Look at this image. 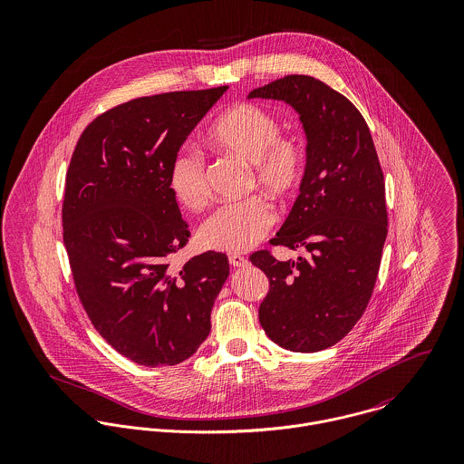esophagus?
I'll return each instance as SVG.
<instances>
[{
  "mask_svg": "<svg viewBox=\"0 0 464 464\" xmlns=\"http://www.w3.org/2000/svg\"><path fill=\"white\" fill-rule=\"evenodd\" d=\"M228 263L234 267H241V266L248 265V259L239 254H232V256H228Z\"/></svg>",
  "mask_w": 464,
  "mask_h": 464,
  "instance_id": "obj_1",
  "label": "esophagus"
}]
</instances>
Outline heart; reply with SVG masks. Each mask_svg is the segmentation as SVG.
<instances>
[{
    "mask_svg": "<svg viewBox=\"0 0 464 464\" xmlns=\"http://www.w3.org/2000/svg\"><path fill=\"white\" fill-rule=\"evenodd\" d=\"M208 142L252 169L250 188H261L275 199L291 198L304 182L305 150L296 137L282 135L280 123L257 103L227 109L210 127ZM168 188L184 208L198 212L208 201L205 159L195 148H182L169 164ZM275 221V210L263 197L216 208L199 227L203 246L219 252H245L259 243Z\"/></svg>",
    "mask_w": 464,
    "mask_h": 464,
    "instance_id": "1",
    "label": "heart"
}]
</instances>
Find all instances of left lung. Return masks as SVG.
Masks as SVG:
<instances>
[{"label": "left lung", "mask_w": 464, "mask_h": 464, "mask_svg": "<svg viewBox=\"0 0 464 464\" xmlns=\"http://www.w3.org/2000/svg\"><path fill=\"white\" fill-rule=\"evenodd\" d=\"M248 98L289 103L307 135L300 195L269 243L309 256H250L269 280L259 322L282 348L320 352L353 329L372 298L388 236L382 168L361 112L322 80L287 74Z\"/></svg>", "instance_id": "left-lung-1"}]
</instances>
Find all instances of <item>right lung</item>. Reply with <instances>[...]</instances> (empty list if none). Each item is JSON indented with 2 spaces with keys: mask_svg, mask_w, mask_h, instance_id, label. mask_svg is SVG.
<instances>
[{
  "mask_svg": "<svg viewBox=\"0 0 464 464\" xmlns=\"http://www.w3.org/2000/svg\"><path fill=\"white\" fill-rule=\"evenodd\" d=\"M227 85L142 96L82 132L66 175L63 227L78 298L102 337L137 364L175 366L210 332L228 259L171 263L189 237L169 164Z\"/></svg>",
  "mask_w": 464,
  "mask_h": 464,
  "instance_id": "1",
  "label": "right lung"
}]
</instances>
